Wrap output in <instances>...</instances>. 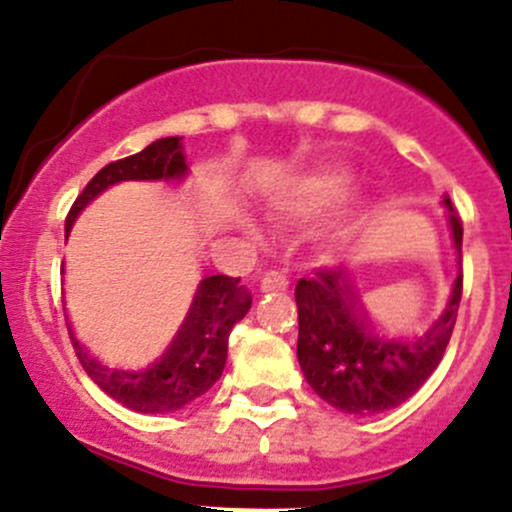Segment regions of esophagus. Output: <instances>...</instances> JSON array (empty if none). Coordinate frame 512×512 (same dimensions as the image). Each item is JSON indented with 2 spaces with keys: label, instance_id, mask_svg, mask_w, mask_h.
Listing matches in <instances>:
<instances>
[{
  "label": "esophagus",
  "instance_id": "34e87169",
  "mask_svg": "<svg viewBox=\"0 0 512 512\" xmlns=\"http://www.w3.org/2000/svg\"><path fill=\"white\" fill-rule=\"evenodd\" d=\"M287 287H289V277L280 270L265 272V277L260 280L262 292H282V289H287Z\"/></svg>",
  "mask_w": 512,
  "mask_h": 512
}]
</instances>
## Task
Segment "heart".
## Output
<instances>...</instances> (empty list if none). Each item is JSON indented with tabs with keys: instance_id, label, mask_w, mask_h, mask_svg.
I'll return each instance as SVG.
<instances>
[{
	"instance_id": "b5f03b06",
	"label": "heart",
	"mask_w": 512,
	"mask_h": 512,
	"mask_svg": "<svg viewBox=\"0 0 512 512\" xmlns=\"http://www.w3.org/2000/svg\"><path fill=\"white\" fill-rule=\"evenodd\" d=\"M349 185L347 170L339 168H314L287 178L275 193L270 195V210L280 220H309L317 218L327 208H332L344 195ZM347 218H337L332 223V235L342 237L347 232Z\"/></svg>"
}]
</instances>
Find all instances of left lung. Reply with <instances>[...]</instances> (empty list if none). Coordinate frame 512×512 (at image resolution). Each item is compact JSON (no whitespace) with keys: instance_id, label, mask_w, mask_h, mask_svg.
<instances>
[{"instance_id":"1","label":"left lung","mask_w":512,"mask_h":512,"mask_svg":"<svg viewBox=\"0 0 512 512\" xmlns=\"http://www.w3.org/2000/svg\"><path fill=\"white\" fill-rule=\"evenodd\" d=\"M448 223L461 255L463 223L451 198ZM463 272L433 327L423 334H391L366 312L342 267L317 270L294 287L299 312L297 359L317 396L347 414H379L404 404L436 371L456 327Z\"/></svg>"}]
</instances>
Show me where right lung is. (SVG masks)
<instances>
[{
    "mask_svg": "<svg viewBox=\"0 0 512 512\" xmlns=\"http://www.w3.org/2000/svg\"><path fill=\"white\" fill-rule=\"evenodd\" d=\"M185 173L188 165L178 136L160 138L136 156L113 160L98 170L74 200L66 218V232L96 195L121 180H178ZM250 304L252 294L240 285V277H205L168 347L141 369H111L81 347L71 327L69 334L81 366L98 389L138 414H168L203 396L223 376L227 339Z\"/></svg>",
    "mask_w": 512,
    "mask_h": 512,
    "instance_id": "add662e5",
    "label": "right lung"
}]
</instances>
